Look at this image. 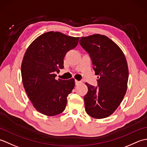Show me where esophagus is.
Here are the masks:
<instances>
[{
	"mask_svg": "<svg viewBox=\"0 0 147 147\" xmlns=\"http://www.w3.org/2000/svg\"><path fill=\"white\" fill-rule=\"evenodd\" d=\"M74 82H75V85H78L79 84L81 83V82H79V81H78V80H75V81H74Z\"/></svg>",
	"mask_w": 147,
	"mask_h": 147,
	"instance_id": "34e87169",
	"label": "esophagus"
}]
</instances>
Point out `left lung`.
Returning a JSON list of instances; mask_svg holds the SVG:
<instances>
[{
  "label": "left lung",
  "mask_w": 147,
  "mask_h": 147,
  "mask_svg": "<svg viewBox=\"0 0 147 147\" xmlns=\"http://www.w3.org/2000/svg\"><path fill=\"white\" fill-rule=\"evenodd\" d=\"M81 46L90 54L98 87L86 83L88 92L84 96L86 113L95 119L110 116L126 93L129 71L123 52L107 36L94 34L82 37Z\"/></svg>",
  "instance_id": "left-lung-1"
}]
</instances>
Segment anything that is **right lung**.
<instances>
[{
	"instance_id": "add662e5",
	"label": "right lung",
	"mask_w": 147,
	"mask_h": 147,
	"mask_svg": "<svg viewBox=\"0 0 147 147\" xmlns=\"http://www.w3.org/2000/svg\"><path fill=\"white\" fill-rule=\"evenodd\" d=\"M79 37L59 32L42 34L28 47L21 64L24 88L33 107L48 116L64 111L67 95L74 88V79L55 80L63 69L67 52L78 44Z\"/></svg>"
}]
</instances>
